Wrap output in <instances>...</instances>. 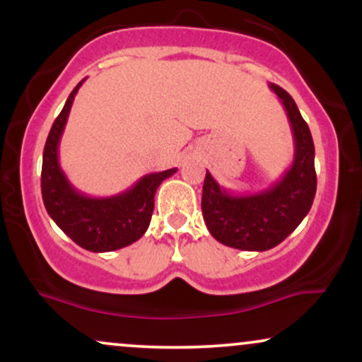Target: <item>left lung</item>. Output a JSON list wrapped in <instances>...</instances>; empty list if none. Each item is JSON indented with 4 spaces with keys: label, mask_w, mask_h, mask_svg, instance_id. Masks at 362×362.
<instances>
[{
    "label": "left lung",
    "mask_w": 362,
    "mask_h": 362,
    "mask_svg": "<svg viewBox=\"0 0 362 362\" xmlns=\"http://www.w3.org/2000/svg\"><path fill=\"white\" fill-rule=\"evenodd\" d=\"M288 114L294 158L279 182L255 194L233 195L209 172L202 187V216L209 233L226 247L264 252L279 245L308 214L317 192L315 146L296 102L281 86L269 85Z\"/></svg>",
    "instance_id": "left-lung-1"
}]
</instances>
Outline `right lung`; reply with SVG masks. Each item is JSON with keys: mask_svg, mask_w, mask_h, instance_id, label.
Masks as SVG:
<instances>
[{"mask_svg": "<svg viewBox=\"0 0 362 362\" xmlns=\"http://www.w3.org/2000/svg\"><path fill=\"white\" fill-rule=\"evenodd\" d=\"M83 81L69 93L45 141L40 175L42 199L47 214L74 243L90 252H114L138 242L146 233L156 189L177 168L141 177L131 189L112 197H90L74 189L59 165V141Z\"/></svg>", "mask_w": 362, "mask_h": 362, "instance_id": "1", "label": "right lung"}]
</instances>
